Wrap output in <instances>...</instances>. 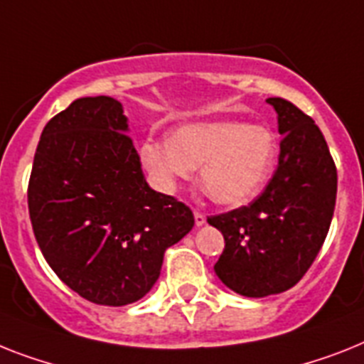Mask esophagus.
Segmentation results:
<instances>
[{
    "label": "esophagus",
    "mask_w": 364,
    "mask_h": 364,
    "mask_svg": "<svg viewBox=\"0 0 364 364\" xmlns=\"http://www.w3.org/2000/svg\"><path fill=\"white\" fill-rule=\"evenodd\" d=\"M204 223H206V215L200 214V212H195V225H197V227H203Z\"/></svg>",
    "instance_id": "1"
}]
</instances>
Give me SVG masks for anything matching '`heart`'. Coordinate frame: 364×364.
Here are the masks:
<instances>
[{"label":"heart","instance_id":"obj_1","mask_svg":"<svg viewBox=\"0 0 364 364\" xmlns=\"http://www.w3.org/2000/svg\"><path fill=\"white\" fill-rule=\"evenodd\" d=\"M277 156V137L268 126L240 121L186 122L169 139H149L139 149L141 164L158 188L175 191L200 167V188L221 206L253 200L272 178Z\"/></svg>","mask_w":364,"mask_h":364}]
</instances>
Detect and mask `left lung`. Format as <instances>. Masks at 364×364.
<instances>
[{
    "mask_svg": "<svg viewBox=\"0 0 364 364\" xmlns=\"http://www.w3.org/2000/svg\"><path fill=\"white\" fill-rule=\"evenodd\" d=\"M266 102L283 135L275 175L251 204L208 218L225 238L215 275L245 297L299 283L322 249L337 199V167L320 128L292 102Z\"/></svg>",
    "mask_w": 364,
    "mask_h": 364,
    "instance_id": "8db88e82",
    "label": "left lung"
}]
</instances>
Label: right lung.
Masks as SVG:
<instances>
[{
	"label": "right lung",
	"instance_id": "obj_1",
	"mask_svg": "<svg viewBox=\"0 0 364 364\" xmlns=\"http://www.w3.org/2000/svg\"><path fill=\"white\" fill-rule=\"evenodd\" d=\"M27 204L57 277L109 307L145 296L165 249L195 223L184 203L146 184L122 104L109 96L77 98L44 126Z\"/></svg>",
	"mask_w": 364,
	"mask_h": 364
}]
</instances>
